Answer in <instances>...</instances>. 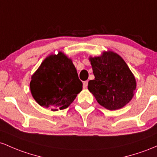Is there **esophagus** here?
<instances>
[{
  "mask_svg": "<svg viewBox=\"0 0 157 157\" xmlns=\"http://www.w3.org/2000/svg\"><path fill=\"white\" fill-rule=\"evenodd\" d=\"M87 84H88V82L87 81H85V82H83V87L84 88H86L87 87Z\"/></svg>",
  "mask_w": 157,
  "mask_h": 157,
  "instance_id": "34e87169",
  "label": "esophagus"
}]
</instances>
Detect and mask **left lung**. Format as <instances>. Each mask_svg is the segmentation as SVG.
Instances as JSON below:
<instances>
[{
    "instance_id": "8db88e82",
    "label": "left lung",
    "mask_w": 157,
    "mask_h": 157,
    "mask_svg": "<svg viewBox=\"0 0 157 157\" xmlns=\"http://www.w3.org/2000/svg\"><path fill=\"white\" fill-rule=\"evenodd\" d=\"M89 59L95 78L89 81L88 90L98 103L110 110L125 106L136 87L134 75L125 61L112 51Z\"/></svg>"
}]
</instances>
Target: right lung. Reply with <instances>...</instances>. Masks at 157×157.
Instances as JSON below:
<instances>
[{
	"label": "right lung",
	"instance_id": "right-lung-1",
	"mask_svg": "<svg viewBox=\"0 0 157 157\" xmlns=\"http://www.w3.org/2000/svg\"><path fill=\"white\" fill-rule=\"evenodd\" d=\"M29 85L38 105L56 111L69 107L82 91L83 84L72 60L59 52L44 60L32 75Z\"/></svg>",
	"mask_w": 157,
	"mask_h": 157
}]
</instances>
